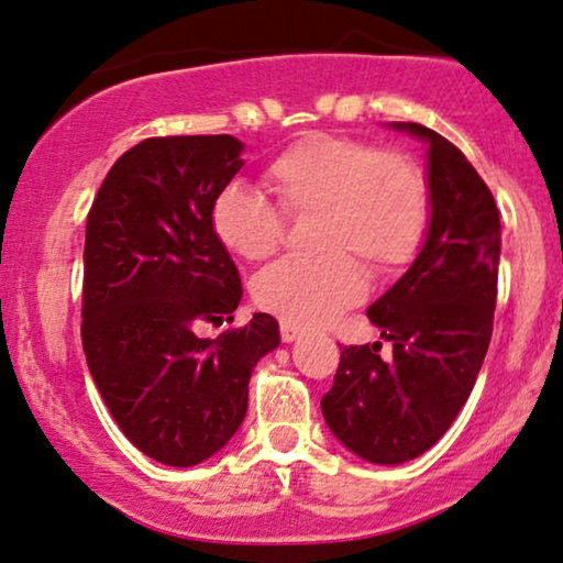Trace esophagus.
Returning <instances> with one entry per match:
<instances>
[{
    "label": "esophagus",
    "instance_id": "34e87169",
    "mask_svg": "<svg viewBox=\"0 0 563 563\" xmlns=\"http://www.w3.org/2000/svg\"><path fill=\"white\" fill-rule=\"evenodd\" d=\"M301 335H303L301 328H296V324H290V322H280V338H283V343L299 341Z\"/></svg>",
    "mask_w": 563,
    "mask_h": 563
}]
</instances>
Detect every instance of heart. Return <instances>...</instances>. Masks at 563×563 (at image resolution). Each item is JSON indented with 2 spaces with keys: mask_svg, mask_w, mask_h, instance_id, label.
Masks as SVG:
<instances>
[{
  "mask_svg": "<svg viewBox=\"0 0 563 563\" xmlns=\"http://www.w3.org/2000/svg\"><path fill=\"white\" fill-rule=\"evenodd\" d=\"M277 207L260 194L228 186L212 205L217 241L249 262L280 249L286 217L317 214V260H286L254 280V301L296 328H322L364 296V273L401 269L422 246L430 188L409 154L380 152L367 141L309 133L283 148L264 170Z\"/></svg>",
  "mask_w": 563,
  "mask_h": 563,
  "instance_id": "b5f03b06",
  "label": "heart"
}]
</instances>
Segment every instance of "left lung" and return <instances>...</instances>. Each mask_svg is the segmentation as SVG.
Listing matches in <instances>:
<instances>
[{"instance_id":"obj_1","label":"left lung","mask_w":563,"mask_h":563,"mask_svg":"<svg viewBox=\"0 0 563 563\" xmlns=\"http://www.w3.org/2000/svg\"><path fill=\"white\" fill-rule=\"evenodd\" d=\"M428 144L430 222L422 249L367 309L380 343L341 351L322 415L369 464H404L445 435L470 398L493 335L500 217L490 188L451 141L419 123H393Z\"/></svg>"}]
</instances>
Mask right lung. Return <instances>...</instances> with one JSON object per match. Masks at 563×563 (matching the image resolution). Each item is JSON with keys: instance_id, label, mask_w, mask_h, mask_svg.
<instances>
[{"instance_id": "right-lung-1", "label": "right lung", "mask_w": 563, "mask_h": 563, "mask_svg": "<svg viewBox=\"0 0 563 563\" xmlns=\"http://www.w3.org/2000/svg\"><path fill=\"white\" fill-rule=\"evenodd\" d=\"M233 135H167L112 165L86 220L84 351L125 438L154 462L194 466L241 428L256 362L277 349L269 314L233 322L239 269L212 230L217 194L243 167Z\"/></svg>"}]
</instances>
